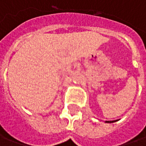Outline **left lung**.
<instances>
[{
	"instance_id": "obj_1",
	"label": "left lung",
	"mask_w": 146,
	"mask_h": 146,
	"mask_svg": "<svg viewBox=\"0 0 146 146\" xmlns=\"http://www.w3.org/2000/svg\"><path fill=\"white\" fill-rule=\"evenodd\" d=\"M116 120H114V121H106V123H114L115 122Z\"/></svg>"
}]
</instances>
